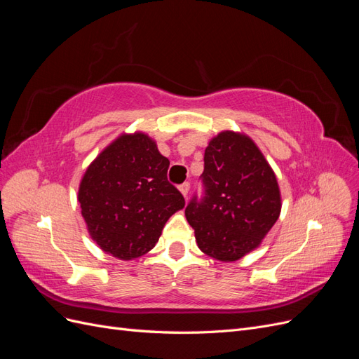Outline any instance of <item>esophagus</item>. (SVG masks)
Instances as JSON below:
<instances>
[{
	"instance_id": "esophagus-1",
	"label": "esophagus",
	"mask_w": 359,
	"mask_h": 359,
	"mask_svg": "<svg viewBox=\"0 0 359 359\" xmlns=\"http://www.w3.org/2000/svg\"><path fill=\"white\" fill-rule=\"evenodd\" d=\"M178 189H180V191L182 193V196H184V198H187L189 190H190V182H184V184H181V186H180Z\"/></svg>"
}]
</instances>
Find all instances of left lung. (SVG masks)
<instances>
[{"label": "left lung", "instance_id": "8db88e82", "mask_svg": "<svg viewBox=\"0 0 359 359\" xmlns=\"http://www.w3.org/2000/svg\"><path fill=\"white\" fill-rule=\"evenodd\" d=\"M205 196H194L186 219L198 247L222 262H235L262 243L281 211L274 170L247 135L224 130L205 149Z\"/></svg>", "mask_w": 359, "mask_h": 359}]
</instances>
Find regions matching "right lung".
<instances>
[{"label": "right lung", "mask_w": 359, "mask_h": 359, "mask_svg": "<svg viewBox=\"0 0 359 359\" xmlns=\"http://www.w3.org/2000/svg\"><path fill=\"white\" fill-rule=\"evenodd\" d=\"M168 169L154 140L136 132L118 136L85 170L81 212L104 253L132 260L154 248L169 217L186 205Z\"/></svg>", "instance_id": "obj_1"}]
</instances>
